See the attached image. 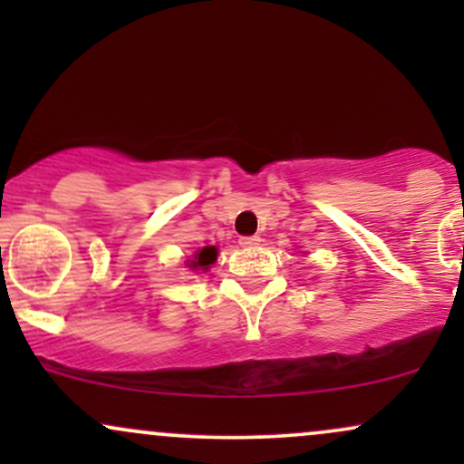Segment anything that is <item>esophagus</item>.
<instances>
[{
  "instance_id": "obj_1",
  "label": "esophagus",
  "mask_w": 464,
  "mask_h": 464,
  "mask_svg": "<svg viewBox=\"0 0 464 464\" xmlns=\"http://www.w3.org/2000/svg\"><path fill=\"white\" fill-rule=\"evenodd\" d=\"M259 242H262V237H259V236H244V237H239V244H242L244 248L257 246Z\"/></svg>"
}]
</instances>
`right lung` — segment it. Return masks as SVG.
Segmentation results:
<instances>
[{
    "label": "right lung",
    "mask_w": 464,
    "mask_h": 464,
    "mask_svg": "<svg viewBox=\"0 0 464 464\" xmlns=\"http://www.w3.org/2000/svg\"><path fill=\"white\" fill-rule=\"evenodd\" d=\"M216 257H218L216 246H205V248L198 250V253L194 255V262L189 264V268H194V270H207L211 264L216 262Z\"/></svg>",
    "instance_id": "obj_1"
}]
</instances>
